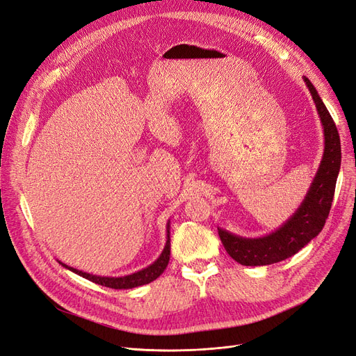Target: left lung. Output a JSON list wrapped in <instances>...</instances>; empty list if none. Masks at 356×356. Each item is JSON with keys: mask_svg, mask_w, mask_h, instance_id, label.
<instances>
[{"mask_svg": "<svg viewBox=\"0 0 356 356\" xmlns=\"http://www.w3.org/2000/svg\"><path fill=\"white\" fill-rule=\"evenodd\" d=\"M316 104L324 133V152L318 170L301 206L276 231L259 238H245L218 227L225 250L243 266H267L292 257L316 238L329 218L336 181L342 162L336 124L312 83L304 77Z\"/></svg>", "mask_w": 356, "mask_h": 356, "instance_id": "8db88e82", "label": "left lung"}]
</instances>
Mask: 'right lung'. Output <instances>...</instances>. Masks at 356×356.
<instances>
[{"label": "right lung", "instance_id": "add662e5", "mask_svg": "<svg viewBox=\"0 0 356 356\" xmlns=\"http://www.w3.org/2000/svg\"><path fill=\"white\" fill-rule=\"evenodd\" d=\"M169 222L166 225V244L165 248L162 251V254L156 259L150 266H147L146 268H141L136 273L127 275V276H121V277H111V276H96V275H90L86 272H81V270H77L74 267H70L61 261H58L63 267L68 268L70 272H73L84 279H88L93 283H97V285H102L106 288H112V289H133L141 285H147V283L153 282L154 279H158L163 272L169 263V255H170V236H169Z\"/></svg>", "mask_w": 356, "mask_h": 356}]
</instances>
